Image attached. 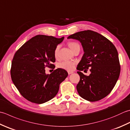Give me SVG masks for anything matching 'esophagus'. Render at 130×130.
<instances>
[{"mask_svg": "<svg viewBox=\"0 0 130 130\" xmlns=\"http://www.w3.org/2000/svg\"><path fill=\"white\" fill-rule=\"evenodd\" d=\"M68 73L69 74H71L73 73V72H71V71H68Z\"/></svg>", "mask_w": 130, "mask_h": 130, "instance_id": "1", "label": "esophagus"}]
</instances>
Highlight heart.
<instances>
[{
  "label": "heart",
  "mask_w": 130,
  "mask_h": 130,
  "mask_svg": "<svg viewBox=\"0 0 130 130\" xmlns=\"http://www.w3.org/2000/svg\"><path fill=\"white\" fill-rule=\"evenodd\" d=\"M68 47H69L70 50L73 52L75 48L77 47H79V45L77 43L74 42H70L68 43ZM59 45L55 48L54 50V56L56 58H57L58 56V51H59ZM76 64V62L75 61H63L62 62H61L58 64V67L67 71H73L75 68V66Z\"/></svg>",
  "instance_id": "b5f03b06"
}]
</instances>
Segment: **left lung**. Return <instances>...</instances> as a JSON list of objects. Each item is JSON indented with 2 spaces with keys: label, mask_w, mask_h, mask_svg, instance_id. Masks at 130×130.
<instances>
[{
  "label": "left lung",
  "mask_w": 130,
  "mask_h": 130,
  "mask_svg": "<svg viewBox=\"0 0 130 130\" xmlns=\"http://www.w3.org/2000/svg\"><path fill=\"white\" fill-rule=\"evenodd\" d=\"M78 40L82 44L84 54L77 66L80 80L77 90L81 98L97 101L108 95L120 74L121 67L117 50L107 38L92 30L76 32L68 37ZM90 69L85 76L80 71Z\"/></svg>",
  "instance_id": "1"
}]
</instances>
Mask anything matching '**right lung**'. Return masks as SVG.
I'll return each instance as SVG.
<instances>
[{"label":"right lung","instance_id":"add662e5","mask_svg":"<svg viewBox=\"0 0 130 130\" xmlns=\"http://www.w3.org/2000/svg\"><path fill=\"white\" fill-rule=\"evenodd\" d=\"M64 37L38 35L24 43L13 58L11 76L13 83L21 95L38 104L51 100L59 90L60 84L68 77L65 70L58 68L50 74L45 68L55 66L54 50Z\"/></svg>","mask_w":130,"mask_h":130}]
</instances>
